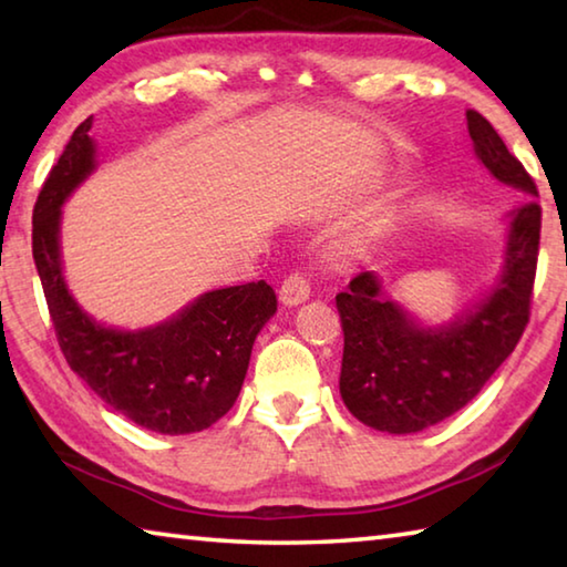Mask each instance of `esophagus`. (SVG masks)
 Returning <instances> with one entry per match:
<instances>
[{
	"instance_id": "34e87169",
	"label": "esophagus",
	"mask_w": 567,
	"mask_h": 567,
	"mask_svg": "<svg viewBox=\"0 0 567 567\" xmlns=\"http://www.w3.org/2000/svg\"><path fill=\"white\" fill-rule=\"evenodd\" d=\"M312 292V282H310V275L307 272H292L287 275L282 280V287H280V300L285 305H300L305 302L307 297H310Z\"/></svg>"
}]
</instances>
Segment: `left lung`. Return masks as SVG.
<instances>
[{"instance_id": "obj_1", "label": "left lung", "mask_w": 567, "mask_h": 567, "mask_svg": "<svg viewBox=\"0 0 567 567\" xmlns=\"http://www.w3.org/2000/svg\"><path fill=\"white\" fill-rule=\"evenodd\" d=\"M467 132L480 162L525 195L513 209L505 272L491 297L440 330L417 328L380 297L370 272L352 277L334 297L344 334L340 395L354 417L382 433H420L463 410L530 322L543 217L535 179L475 110H467Z\"/></svg>"}]
</instances>
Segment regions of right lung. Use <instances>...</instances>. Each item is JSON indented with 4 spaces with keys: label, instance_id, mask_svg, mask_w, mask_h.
<instances>
[{
    "label": "right lung",
    "instance_id": "obj_1",
    "mask_svg": "<svg viewBox=\"0 0 567 567\" xmlns=\"http://www.w3.org/2000/svg\"><path fill=\"white\" fill-rule=\"evenodd\" d=\"M84 120L50 169L32 215V255L56 342L70 368L112 410L162 435H189L227 415L243 390L249 352L277 310L265 280L199 297L175 320L142 332L102 328L70 297L60 265V205L94 169Z\"/></svg>",
    "mask_w": 567,
    "mask_h": 567
}]
</instances>
